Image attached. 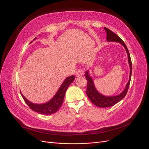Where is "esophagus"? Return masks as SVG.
I'll return each mask as SVG.
<instances>
[{
	"instance_id": "34e87169",
	"label": "esophagus",
	"mask_w": 149,
	"mask_h": 149,
	"mask_svg": "<svg viewBox=\"0 0 149 149\" xmlns=\"http://www.w3.org/2000/svg\"><path fill=\"white\" fill-rule=\"evenodd\" d=\"M75 75L77 77H81L84 75V72L82 70H81V69H78L75 73Z\"/></svg>"
}]
</instances>
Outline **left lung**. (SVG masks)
Returning a JSON list of instances; mask_svg holds the SVG:
<instances>
[{"label":"left lung","mask_w":149,"mask_h":149,"mask_svg":"<svg viewBox=\"0 0 149 149\" xmlns=\"http://www.w3.org/2000/svg\"><path fill=\"white\" fill-rule=\"evenodd\" d=\"M104 29L107 33V42H116L120 43L125 48V50L127 53V61L130 67V79H129V81L127 83L125 89L122 92V93L116 96H105L97 91L96 88L95 86L93 79L91 76L90 73H89V71H86L85 77L87 81L86 94L88 97L89 98V100H91V101L94 105H95L97 107H102V108L110 107L113 106L116 104L118 103L120 101L123 100L124 97L126 96L129 86H130V84L131 81V77L132 74L131 59L130 52L128 51L126 44L124 43V42L122 40L121 38L119 36H117L111 31H110V29L107 27H104Z\"/></svg>","instance_id":"8db88e82"}]
</instances>
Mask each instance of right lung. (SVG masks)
<instances>
[{
  "label": "right lung",
  "instance_id": "right-lung-1",
  "mask_svg": "<svg viewBox=\"0 0 149 149\" xmlns=\"http://www.w3.org/2000/svg\"><path fill=\"white\" fill-rule=\"evenodd\" d=\"M36 38H35L33 41L35 40ZM75 77L74 75H72L71 76H69L67 77L64 81L62 83L61 87H59L58 90L55 94V95L49 101L43 103V104H34L29 101L24 96V95L22 94V93L20 92L21 95L24 99V101L27 104V105L31 108V110L33 111L47 115V114H52L57 112L58 109L61 107L63 102V99L65 95V93L66 92V90L68 89V87L69 86L74 80Z\"/></svg>",
  "mask_w": 149,
  "mask_h": 149
}]
</instances>
